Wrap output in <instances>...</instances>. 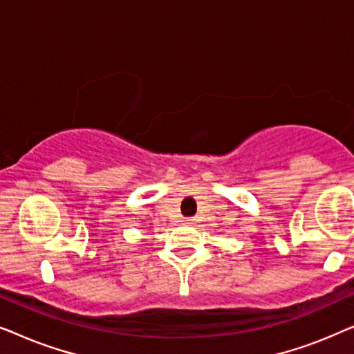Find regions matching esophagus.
<instances>
[{
	"label": "esophagus",
	"instance_id": "1",
	"mask_svg": "<svg viewBox=\"0 0 354 354\" xmlns=\"http://www.w3.org/2000/svg\"><path fill=\"white\" fill-rule=\"evenodd\" d=\"M196 217H188V219H187V224H190V225H195L196 224Z\"/></svg>",
	"mask_w": 354,
	"mask_h": 354
}]
</instances>
